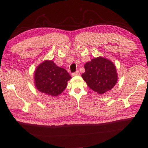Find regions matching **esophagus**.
Listing matches in <instances>:
<instances>
[{"label": "esophagus", "mask_w": 148, "mask_h": 148, "mask_svg": "<svg viewBox=\"0 0 148 148\" xmlns=\"http://www.w3.org/2000/svg\"><path fill=\"white\" fill-rule=\"evenodd\" d=\"M79 75H80V72H79V71H77L76 72H74V73L72 74V76H79Z\"/></svg>", "instance_id": "34e87169"}]
</instances>
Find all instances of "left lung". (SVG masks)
I'll return each instance as SVG.
<instances>
[{"instance_id":"obj_1","label":"left lung","mask_w":148,"mask_h":148,"mask_svg":"<svg viewBox=\"0 0 148 148\" xmlns=\"http://www.w3.org/2000/svg\"><path fill=\"white\" fill-rule=\"evenodd\" d=\"M85 72L81 74L90 89L99 94L112 90L118 81L114 63L103 56L94 58L84 64Z\"/></svg>"}]
</instances>
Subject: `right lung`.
I'll use <instances>...</instances> for the list:
<instances>
[{
	"instance_id": "right-lung-1",
	"label": "right lung",
	"mask_w": 148,
	"mask_h": 148,
	"mask_svg": "<svg viewBox=\"0 0 148 148\" xmlns=\"http://www.w3.org/2000/svg\"><path fill=\"white\" fill-rule=\"evenodd\" d=\"M71 79L65 69L58 67L53 60L42 62L36 68L34 82L37 90L46 95L57 97L64 92Z\"/></svg>"
}]
</instances>
